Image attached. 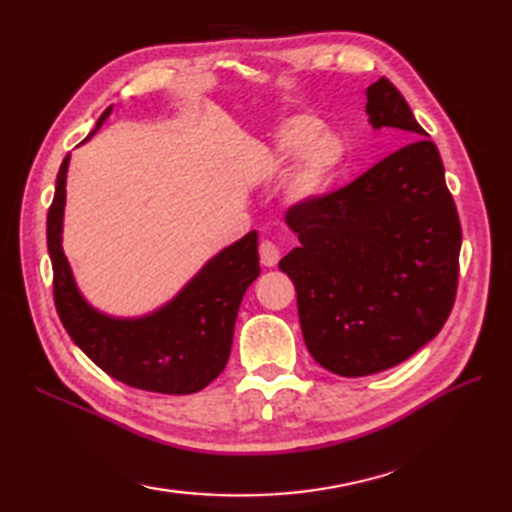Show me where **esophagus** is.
<instances>
[{
    "label": "esophagus",
    "mask_w": 512,
    "mask_h": 512,
    "mask_svg": "<svg viewBox=\"0 0 512 512\" xmlns=\"http://www.w3.org/2000/svg\"><path fill=\"white\" fill-rule=\"evenodd\" d=\"M259 259H262V264L266 268L277 266L279 264V248H277V244L264 239V242L259 244Z\"/></svg>",
    "instance_id": "esophagus-1"
}]
</instances>
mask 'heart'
Segmentation results:
<instances>
[{"mask_svg": "<svg viewBox=\"0 0 512 512\" xmlns=\"http://www.w3.org/2000/svg\"><path fill=\"white\" fill-rule=\"evenodd\" d=\"M266 156L275 165H290L297 160L288 193L295 204L310 206L332 191L343 165L345 147L339 136L323 129L317 116L297 114L275 129Z\"/></svg>", "mask_w": 512, "mask_h": 512, "instance_id": "obj_1", "label": "heart"}]
</instances>
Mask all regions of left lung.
<instances>
[{"label": "left lung", "mask_w": 512, "mask_h": 512, "mask_svg": "<svg viewBox=\"0 0 512 512\" xmlns=\"http://www.w3.org/2000/svg\"><path fill=\"white\" fill-rule=\"evenodd\" d=\"M369 123L413 143L286 222L299 246L279 268L297 288L303 341L332 374H378L436 336L455 301L462 228L438 147L385 76L367 88Z\"/></svg>", "instance_id": "8db88e82"}]
</instances>
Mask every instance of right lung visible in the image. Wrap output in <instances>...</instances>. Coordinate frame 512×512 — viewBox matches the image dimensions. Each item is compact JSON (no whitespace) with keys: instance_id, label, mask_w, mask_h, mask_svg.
Here are the masks:
<instances>
[{"instance_id":"add662e5","label":"right lung","mask_w":512,"mask_h":512,"mask_svg":"<svg viewBox=\"0 0 512 512\" xmlns=\"http://www.w3.org/2000/svg\"><path fill=\"white\" fill-rule=\"evenodd\" d=\"M112 110L114 105L107 107L88 138L99 132ZM68 165L70 154L61 162L48 211L54 306L63 328L105 374L129 387L176 396L204 389L226 367L239 303L259 277L257 231L211 257L165 306L143 317H112L81 295L63 253Z\"/></svg>"}]
</instances>
